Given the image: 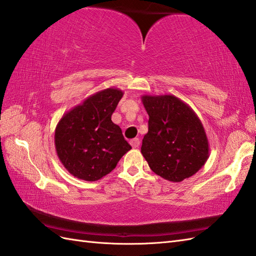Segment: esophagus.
Returning <instances> with one entry per match:
<instances>
[{
	"label": "esophagus",
	"instance_id": "1",
	"mask_svg": "<svg viewBox=\"0 0 256 256\" xmlns=\"http://www.w3.org/2000/svg\"><path fill=\"white\" fill-rule=\"evenodd\" d=\"M130 144H132V148H138L140 146V140L138 138H134L130 140Z\"/></svg>",
	"mask_w": 256,
	"mask_h": 256
}]
</instances>
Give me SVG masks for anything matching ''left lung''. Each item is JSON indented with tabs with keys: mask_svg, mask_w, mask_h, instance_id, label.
<instances>
[{
	"mask_svg": "<svg viewBox=\"0 0 256 256\" xmlns=\"http://www.w3.org/2000/svg\"><path fill=\"white\" fill-rule=\"evenodd\" d=\"M149 128L141 153L156 175L180 183L197 173L209 158V144L200 119L174 95H144Z\"/></svg>",
	"mask_w": 256,
	"mask_h": 256,
	"instance_id": "left-lung-1",
	"label": "left lung"
}]
</instances>
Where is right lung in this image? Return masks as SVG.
<instances>
[{
  "mask_svg": "<svg viewBox=\"0 0 256 256\" xmlns=\"http://www.w3.org/2000/svg\"><path fill=\"white\" fill-rule=\"evenodd\" d=\"M124 92L105 88L88 96L59 120L54 146L59 160L76 178L94 182L110 173L132 146L112 115Z\"/></svg>",
  "mask_w": 256,
  "mask_h": 256,
  "instance_id": "1",
  "label": "right lung"
}]
</instances>
